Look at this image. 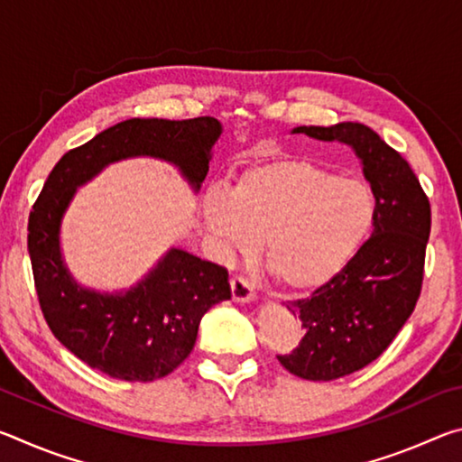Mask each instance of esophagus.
<instances>
[{"mask_svg": "<svg viewBox=\"0 0 462 462\" xmlns=\"http://www.w3.org/2000/svg\"><path fill=\"white\" fill-rule=\"evenodd\" d=\"M230 287H232L234 301H253L256 297L254 287L250 285V281L245 277H232Z\"/></svg>", "mask_w": 462, "mask_h": 462, "instance_id": "obj_1", "label": "esophagus"}]
</instances>
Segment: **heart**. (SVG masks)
I'll return each mask as SVG.
<instances>
[{
  "instance_id": "b5f03b06",
  "label": "heart",
  "mask_w": 462,
  "mask_h": 462,
  "mask_svg": "<svg viewBox=\"0 0 462 462\" xmlns=\"http://www.w3.org/2000/svg\"><path fill=\"white\" fill-rule=\"evenodd\" d=\"M201 214L222 254L250 253L264 240L273 277L293 291H308L338 275L365 245L377 199L358 179L281 159L246 169L232 191L208 189Z\"/></svg>"
}]
</instances>
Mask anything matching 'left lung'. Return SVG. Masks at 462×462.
I'll return each mask as SVG.
<instances>
[{
	"instance_id": "1",
	"label": "left lung",
	"mask_w": 462,
	"mask_h": 462,
	"mask_svg": "<svg viewBox=\"0 0 462 462\" xmlns=\"http://www.w3.org/2000/svg\"><path fill=\"white\" fill-rule=\"evenodd\" d=\"M293 132L353 146L377 199L371 238L346 267L310 297L287 301L306 334L279 363L301 379L332 381L373 363L408 322L424 283L432 209L410 162L373 128L340 122Z\"/></svg>"
}]
</instances>
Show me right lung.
<instances>
[{"label": "right lung", "instance_id": "1", "mask_svg": "<svg viewBox=\"0 0 462 462\" xmlns=\"http://www.w3.org/2000/svg\"><path fill=\"white\" fill-rule=\"evenodd\" d=\"M220 132L212 116L124 120L62 154L44 181L28 217L38 303L51 332L91 369L140 383L165 377L189 356L203 314L232 293L226 267L177 248L124 295H101L77 285L59 250L60 217L77 185L107 162L148 154L175 162L199 189Z\"/></svg>", "mask_w": 462, "mask_h": 462}]
</instances>
